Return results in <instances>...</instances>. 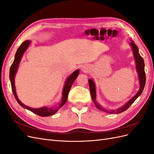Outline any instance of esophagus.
<instances>
[{
    "label": "esophagus",
    "mask_w": 154,
    "mask_h": 154,
    "mask_svg": "<svg viewBox=\"0 0 154 154\" xmlns=\"http://www.w3.org/2000/svg\"><path fill=\"white\" fill-rule=\"evenodd\" d=\"M82 71L83 72H87L88 70V67L87 66H83L82 67Z\"/></svg>",
    "instance_id": "obj_1"
}]
</instances>
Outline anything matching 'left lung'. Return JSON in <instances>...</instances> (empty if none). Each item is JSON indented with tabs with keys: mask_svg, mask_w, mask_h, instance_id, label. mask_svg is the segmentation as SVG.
I'll list each match as a JSON object with an SVG mask.
<instances>
[{
	"mask_svg": "<svg viewBox=\"0 0 154 154\" xmlns=\"http://www.w3.org/2000/svg\"><path fill=\"white\" fill-rule=\"evenodd\" d=\"M130 45L132 48L135 62H136V71L138 73V77H139V90L137 92V94L134 97H132L128 101H127L123 106H122V107H120V108L116 110H107L106 109H105L103 107L97 103L96 101V85L94 81H93L92 79H88V85H89L91 95V97L93 102H94L96 106L99 110L103 112H106L107 113L119 114L121 112H123L125 111L127 109H128L129 108V106L131 105L134 102L136 101V100L137 98V97L142 94L144 86H145L146 74H145V72H144V60L141 57V55L139 54L137 46L134 43V41H132L131 43L130 44Z\"/></svg>",
	"mask_w": 154,
	"mask_h": 154,
	"instance_id": "1",
	"label": "left lung"
}]
</instances>
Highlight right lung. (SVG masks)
I'll return each instance as SVG.
<instances>
[{
	"mask_svg": "<svg viewBox=\"0 0 154 154\" xmlns=\"http://www.w3.org/2000/svg\"><path fill=\"white\" fill-rule=\"evenodd\" d=\"M31 42L30 40H25L24 42L20 45V47L18 48L17 51L15 56V59H14V61L11 65L10 70V79L11 82V88L15 99L17 100L18 104H19L21 106H22L23 108L29 110L31 112H33L40 116H42V117H46V116H52L60 108H61V107H62L65 105V103H66V101L67 100L69 92L70 89H71V87H72V85L73 84L74 80H76V78L78 76L80 71H79V69L76 70L75 71L73 72L71 75L67 78L66 83H65V85L63 88L62 97L61 101L60 102L57 106L54 107V108H51V107L49 108L48 106H43L39 109H34V108H31L30 106H27L24 104H23L22 102L18 100V96L17 95L16 88L15 85V74L17 72L18 65L20 63L22 56L24 54L26 49H27V48L29 47Z\"/></svg>",
	"mask_w": 154,
	"mask_h": 154,
	"instance_id": "right-lung-1",
	"label": "right lung"
}]
</instances>
